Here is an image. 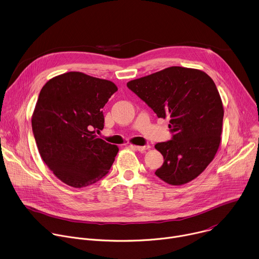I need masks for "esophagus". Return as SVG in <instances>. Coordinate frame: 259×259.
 <instances>
[{"label":"esophagus","mask_w":259,"mask_h":259,"mask_svg":"<svg viewBox=\"0 0 259 259\" xmlns=\"http://www.w3.org/2000/svg\"><path fill=\"white\" fill-rule=\"evenodd\" d=\"M133 147H134L135 150H137L138 152H145V151L149 150L151 146H150V145H143V146H140V145H137V146H136V145H134Z\"/></svg>","instance_id":"esophagus-1"}]
</instances>
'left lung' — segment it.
Wrapping results in <instances>:
<instances>
[{"label": "left lung", "instance_id": "1", "mask_svg": "<svg viewBox=\"0 0 259 259\" xmlns=\"http://www.w3.org/2000/svg\"><path fill=\"white\" fill-rule=\"evenodd\" d=\"M157 114L169 118L171 140L155 145L164 163L155 174L171 186L197 178L221 141L224 105L213 80L196 68L170 66L127 83Z\"/></svg>", "mask_w": 259, "mask_h": 259}]
</instances>
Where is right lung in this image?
Returning <instances> with one entry per match:
<instances>
[{"mask_svg": "<svg viewBox=\"0 0 259 259\" xmlns=\"http://www.w3.org/2000/svg\"><path fill=\"white\" fill-rule=\"evenodd\" d=\"M118 87L108 80L80 71L50 79L35 103L31 127L48 168L72 188L100 180L112 167L117 145L98 138L103 129L102 108Z\"/></svg>", "mask_w": 259, "mask_h": 259, "instance_id": "right-lung-1", "label": "right lung"}]
</instances>
